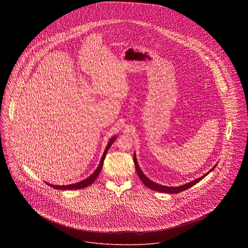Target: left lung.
Listing matches in <instances>:
<instances>
[{
    "mask_svg": "<svg viewBox=\"0 0 248 248\" xmlns=\"http://www.w3.org/2000/svg\"><path fill=\"white\" fill-rule=\"evenodd\" d=\"M134 156H135L134 157V161H135V165H136V170L138 172L139 177H140V180L143 182V184L146 185L150 189H154V190H156V191H160V192H166V193H175V194H177V193H179V192H181V191H183L185 189H189L190 187H192L193 185H195L196 183H198L203 177H205V176H207L212 170H214V168L217 166V165H215V167H213L210 171H208V173H205L202 177H199V178H197L195 180H192V181H190L189 183H186V184L181 185L179 187H167V186H163V185L157 184V183H155L154 181H152L150 178L146 177L142 173L141 169L140 168V166L138 165L137 158H136V154H134Z\"/></svg>",
    "mask_w": 248,
    "mask_h": 248,
    "instance_id": "8db88e82",
    "label": "left lung"
}]
</instances>
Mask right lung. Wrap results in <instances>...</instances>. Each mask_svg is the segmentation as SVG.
<instances>
[{"mask_svg": "<svg viewBox=\"0 0 248 248\" xmlns=\"http://www.w3.org/2000/svg\"><path fill=\"white\" fill-rule=\"evenodd\" d=\"M115 140H116V137H115V136L112 137V138L109 140V141H108V145H107L106 149H105V151H104L103 156H102V158H101V160H100V163H99V165H98V167L95 169V171H94V173H93L90 177L85 178L84 180H82L81 182H78V183H75V184H71V185H65V186H64V185H63V186H60V185H59H59H52V184H50V183H48V182H46V183L47 184L48 186L53 187L54 189H62V190H65V189H68V190L71 189V190H72V189H84V188L90 186V185L94 182V180L96 179V177H98V175H99V173H100V171H101V169H102V166H103V162H104V159H105L107 152L108 151V149L110 148L111 144L114 142Z\"/></svg>", "mask_w": 248, "mask_h": 248, "instance_id": "add662e5", "label": "right lung"}]
</instances>
